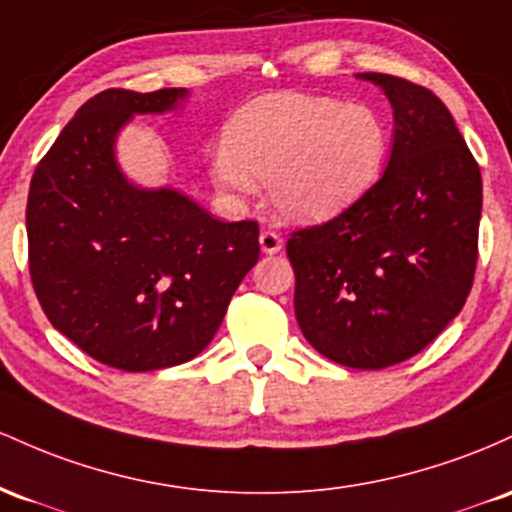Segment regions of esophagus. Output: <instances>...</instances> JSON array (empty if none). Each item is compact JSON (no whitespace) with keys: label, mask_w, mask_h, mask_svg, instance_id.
<instances>
[{"label":"esophagus","mask_w":512,"mask_h":512,"mask_svg":"<svg viewBox=\"0 0 512 512\" xmlns=\"http://www.w3.org/2000/svg\"><path fill=\"white\" fill-rule=\"evenodd\" d=\"M258 244H261L263 254L273 256L283 249V237H280L278 232H273V229H263V232L258 234Z\"/></svg>","instance_id":"34e87169"}]
</instances>
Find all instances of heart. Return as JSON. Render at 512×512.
Here are the masks:
<instances>
[{
	"mask_svg": "<svg viewBox=\"0 0 512 512\" xmlns=\"http://www.w3.org/2000/svg\"><path fill=\"white\" fill-rule=\"evenodd\" d=\"M387 154L389 130L370 106L273 94L234 113L210 154V176L229 195H251L266 181L280 217L314 225L370 193Z\"/></svg>",
	"mask_w": 512,
	"mask_h": 512,
	"instance_id": "b5f03b06",
	"label": "heart"
}]
</instances>
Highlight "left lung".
<instances>
[{
  "mask_svg": "<svg viewBox=\"0 0 512 512\" xmlns=\"http://www.w3.org/2000/svg\"><path fill=\"white\" fill-rule=\"evenodd\" d=\"M394 111L387 169L370 193L287 239L295 317L324 358L382 370L421 353L462 312L476 271L481 171L426 86L365 72Z\"/></svg>",
  "mask_w": 512,
  "mask_h": 512,
  "instance_id": "8db88e82",
  "label": "left lung"
}]
</instances>
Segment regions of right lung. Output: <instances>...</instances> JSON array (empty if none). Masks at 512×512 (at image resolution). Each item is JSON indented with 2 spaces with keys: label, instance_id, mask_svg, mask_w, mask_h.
Returning <instances> with one entry per match:
<instances>
[{
  "label": "right lung",
  "instance_id": "1",
  "mask_svg": "<svg viewBox=\"0 0 512 512\" xmlns=\"http://www.w3.org/2000/svg\"><path fill=\"white\" fill-rule=\"evenodd\" d=\"M186 96L101 91L31 179L28 268L40 307L74 346L116 370L193 360L258 261L256 222H220L176 188L135 186L120 171V130Z\"/></svg>",
  "mask_w": 512,
  "mask_h": 512
}]
</instances>
